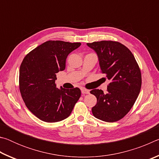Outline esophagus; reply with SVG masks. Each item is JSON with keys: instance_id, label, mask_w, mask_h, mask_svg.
<instances>
[{"instance_id": "34e87169", "label": "esophagus", "mask_w": 159, "mask_h": 159, "mask_svg": "<svg viewBox=\"0 0 159 159\" xmlns=\"http://www.w3.org/2000/svg\"><path fill=\"white\" fill-rule=\"evenodd\" d=\"M81 93L83 94H89L90 91L87 89H85V88H81Z\"/></svg>"}]
</instances>
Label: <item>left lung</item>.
<instances>
[{
    "instance_id": "8db88e82",
    "label": "left lung",
    "mask_w": 159,
    "mask_h": 159,
    "mask_svg": "<svg viewBox=\"0 0 159 159\" xmlns=\"http://www.w3.org/2000/svg\"><path fill=\"white\" fill-rule=\"evenodd\" d=\"M98 56L102 73L110 83L107 93L94 89L97 98L92 108L94 116L105 122H116L128 114L140 92L141 71L133 53L119 42L102 41L87 43Z\"/></svg>"
}]
</instances>
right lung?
Listing matches in <instances>:
<instances>
[{
	"label": "right lung",
	"instance_id": "1",
	"mask_svg": "<svg viewBox=\"0 0 159 159\" xmlns=\"http://www.w3.org/2000/svg\"><path fill=\"white\" fill-rule=\"evenodd\" d=\"M80 43L48 41L31 50L20 69V90L26 106L45 122L61 121L69 116L81 93L79 88L59 89L56 74L65 69L70 52Z\"/></svg>",
	"mask_w": 159,
	"mask_h": 159
}]
</instances>
